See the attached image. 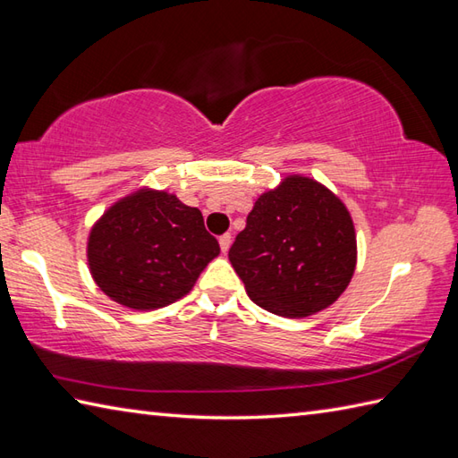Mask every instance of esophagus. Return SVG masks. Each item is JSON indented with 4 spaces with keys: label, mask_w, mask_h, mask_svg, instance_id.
I'll list each match as a JSON object with an SVG mask.
<instances>
[{
    "label": "esophagus",
    "mask_w": 458,
    "mask_h": 458,
    "mask_svg": "<svg viewBox=\"0 0 458 458\" xmlns=\"http://www.w3.org/2000/svg\"><path fill=\"white\" fill-rule=\"evenodd\" d=\"M218 242H220V250L224 251V254H226V251L230 250V244H232V236L230 234H222L218 238Z\"/></svg>",
    "instance_id": "obj_1"
}]
</instances>
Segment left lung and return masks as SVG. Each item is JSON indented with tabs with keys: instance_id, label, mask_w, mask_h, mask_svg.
<instances>
[{
	"instance_id": "8db88e82",
	"label": "left lung",
	"mask_w": 458,
	"mask_h": 458,
	"mask_svg": "<svg viewBox=\"0 0 458 458\" xmlns=\"http://www.w3.org/2000/svg\"><path fill=\"white\" fill-rule=\"evenodd\" d=\"M228 258L261 309L289 318L315 315L354 276V224L323 184L291 174L256 200Z\"/></svg>"
}]
</instances>
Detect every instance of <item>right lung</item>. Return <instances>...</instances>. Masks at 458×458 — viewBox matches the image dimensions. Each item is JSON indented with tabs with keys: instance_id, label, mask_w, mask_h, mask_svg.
<instances>
[{
	"instance_id": "add662e5",
	"label": "right lung",
	"mask_w": 458,
	"mask_h": 458,
	"mask_svg": "<svg viewBox=\"0 0 458 458\" xmlns=\"http://www.w3.org/2000/svg\"><path fill=\"white\" fill-rule=\"evenodd\" d=\"M220 246L199 208L165 191H138L115 202L89 238L90 274L106 295L135 310L184 297Z\"/></svg>"
}]
</instances>
